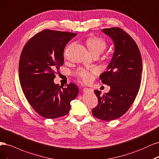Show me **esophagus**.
Instances as JSON below:
<instances>
[{
	"instance_id": "34e87169",
	"label": "esophagus",
	"mask_w": 159,
	"mask_h": 159,
	"mask_svg": "<svg viewBox=\"0 0 159 159\" xmlns=\"http://www.w3.org/2000/svg\"><path fill=\"white\" fill-rule=\"evenodd\" d=\"M84 93H93V89H92L90 88H84L83 89Z\"/></svg>"
}]
</instances>
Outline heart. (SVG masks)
Returning <instances> with one entry per match:
<instances>
[{"label":"heart","instance_id":"1","mask_svg":"<svg viewBox=\"0 0 159 159\" xmlns=\"http://www.w3.org/2000/svg\"><path fill=\"white\" fill-rule=\"evenodd\" d=\"M90 53L94 55H100L107 47V43L106 41L98 37H92L86 41ZM66 53V52L65 54ZM97 72L95 69H84L79 68L75 72V75L80 82L84 83H89L93 79V76Z\"/></svg>","mask_w":159,"mask_h":159}]
</instances>
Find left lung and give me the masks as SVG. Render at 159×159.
Wrapping results in <instances>:
<instances>
[{
	"mask_svg": "<svg viewBox=\"0 0 159 159\" xmlns=\"http://www.w3.org/2000/svg\"><path fill=\"white\" fill-rule=\"evenodd\" d=\"M114 44V52L107 70L100 78L110 86L107 93L101 96L94 90L98 104L92 110L96 118L111 121L124 115L136 98L141 85L143 64L140 51L135 41L120 28L102 30Z\"/></svg>",
	"mask_w": 159,
	"mask_h": 159,
	"instance_id": "1",
	"label": "left lung"
}]
</instances>
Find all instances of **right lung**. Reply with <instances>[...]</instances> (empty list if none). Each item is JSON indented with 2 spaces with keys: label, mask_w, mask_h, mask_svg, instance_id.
<instances>
[{
  "label": "right lung",
  "mask_w": 159,
  "mask_h": 159,
  "mask_svg": "<svg viewBox=\"0 0 159 159\" xmlns=\"http://www.w3.org/2000/svg\"><path fill=\"white\" fill-rule=\"evenodd\" d=\"M76 34L44 30L25 45L19 62V79L29 104L47 119L67 114L79 89L74 83H54L55 71L63 65L66 45Z\"/></svg>",
  "instance_id": "obj_1"
}]
</instances>
